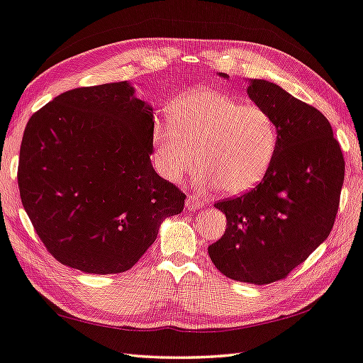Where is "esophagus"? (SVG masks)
<instances>
[{
	"instance_id": "1",
	"label": "esophagus",
	"mask_w": 363,
	"mask_h": 363,
	"mask_svg": "<svg viewBox=\"0 0 363 363\" xmlns=\"http://www.w3.org/2000/svg\"><path fill=\"white\" fill-rule=\"evenodd\" d=\"M204 204H206V203L201 200V198L194 196V195H189L187 200H186V208H187L189 211H198V209H201Z\"/></svg>"
}]
</instances>
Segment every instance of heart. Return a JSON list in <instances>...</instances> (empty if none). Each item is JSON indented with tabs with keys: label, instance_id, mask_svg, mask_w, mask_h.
I'll return each instance as SVG.
<instances>
[{
	"label": "heart",
	"instance_id": "b5f03b06",
	"mask_svg": "<svg viewBox=\"0 0 363 363\" xmlns=\"http://www.w3.org/2000/svg\"><path fill=\"white\" fill-rule=\"evenodd\" d=\"M169 124L154 125L155 167L163 179L181 181L198 160L201 186L242 195L264 179L279 147L271 113L225 92L196 88L176 99ZM197 155H194V152Z\"/></svg>",
	"mask_w": 363,
	"mask_h": 363
}]
</instances>
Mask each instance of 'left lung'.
Returning <instances> with one entry per match:
<instances>
[{"label": "left lung", "mask_w": 363, "mask_h": 363, "mask_svg": "<svg viewBox=\"0 0 363 363\" xmlns=\"http://www.w3.org/2000/svg\"><path fill=\"white\" fill-rule=\"evenodd\" d=\"M247 94L272 115L279 147L257 187L216 203L226 216V230L208 253L228 279L267 285L285 279L328 239L345 160L330 123L315 106L267 80H248Z\"/></svg>", "instance_id": "obj_1"}]
</instances>
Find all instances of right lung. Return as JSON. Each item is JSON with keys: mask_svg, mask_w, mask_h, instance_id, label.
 <instances>
[{"mask_svg": "<svg viewBox=\"0 0 363 363\" xmlns=\"http://www.w3.org/2000/svg\"><path fill=\"white\" fill-rule=\"evenodd\" d=\"M151 105L129 82L64 92L30 118L20 147L23 208L47 250L86 274H119L154 244L186 195L151 163Z\"/></svg>", "mask_w": 363, "mask_h": 363, "instance_id": "obj_1", "label": "right lung"}]
</instances>
